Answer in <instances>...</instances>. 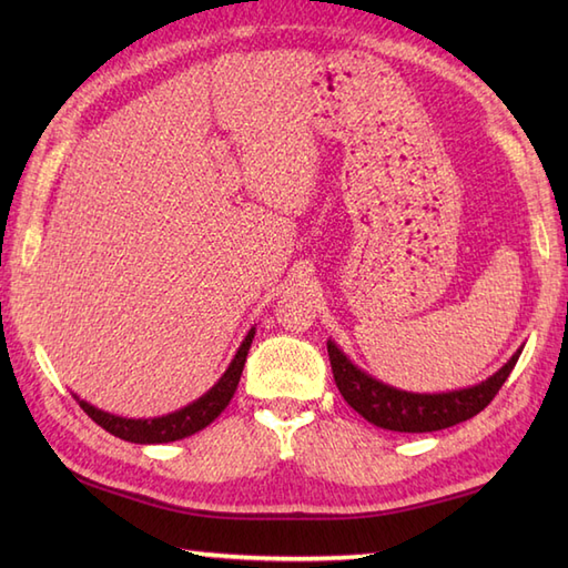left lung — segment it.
Listing matches in <instances>:
<instances>
[{"instance_id":"obj_1","label":"left lung","mask_w":568,"mask_h":568,"mask_svg":"<svg viewBox=\"0 0 568 568\" xmlns=\"http://www.w3.org/2000/svg\"><path fill=\"white\" fill-rule=\"evenodd\" d=\"M327 352L336 388L371 425L390 432H437L478 415L508 381L510 371L523 354V346L490 378L470 385V388L446 393H409L393 388V385L376 381L364 368H358L332 339L327 342Z\"/></svg>"}]
</instances>
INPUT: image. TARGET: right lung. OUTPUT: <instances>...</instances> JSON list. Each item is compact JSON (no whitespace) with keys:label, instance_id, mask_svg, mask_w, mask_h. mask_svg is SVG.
Segmentation results:
<instances>
[{"label":"right lung","instance_id":"right-lung-1","mask_svg":"<svg viewBox=\"0 0 568 568\" xmlns=\"http://www.w3.org/2000/svg\"><path fill=\"white\" fill-rule=\"evenodd\" d=\"M253 334H256V327L248 329L244 342H241V346L236 348L232 364H229V368L222 373V378L216 381L207 393L197 397L195 403L175 409V413H171V415L151 417V419H131V417H119L112 413H104V409L80 400L78 395H75V400L80 403L84 413L98 422L102 429H106L110 434H114V437L124 439V442L168 444V442L185 439V437H190V434H195L207 425H212V422L222 415V409L229 405V400L234 397L241 371H244L248 348L253 342Z\"/></svg>","mask_w":568,"mask_h":568}]
</instances>
